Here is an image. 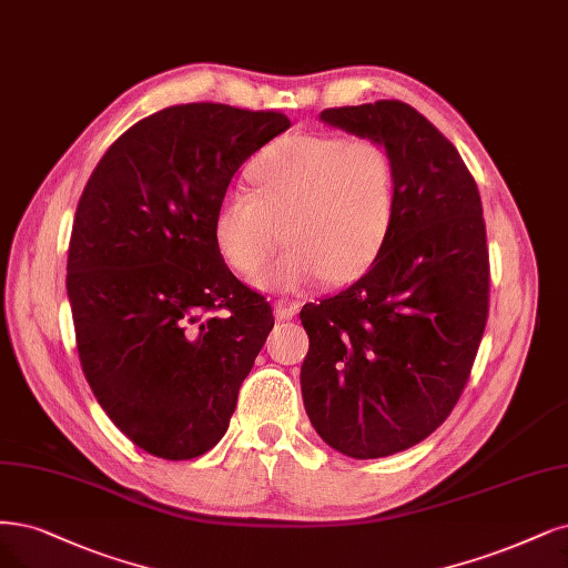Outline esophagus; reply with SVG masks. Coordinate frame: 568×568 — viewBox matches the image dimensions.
I'll return each mask as SVG.
<instances>
[{
  "instance_id": "1",
  "label": "esophagus",
  "mask_w": 568,
  "mask_h": 568,
  "mask_svg": "<svg viewBox=\"0 0 568 568\" xmlns=\"http://www.w3.org/2000/svg\"><path fill=\"white\" fill-rule=\"evenodd\" d=\"M298 310H301V303H296V301L280 298V301L275 303V315H277V320H291L293 315H296Z\"/></svg>"
}]
</instances>
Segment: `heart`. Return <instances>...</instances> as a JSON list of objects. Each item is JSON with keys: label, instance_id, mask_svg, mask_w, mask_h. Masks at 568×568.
<instances>
[{"label": "heart", "instance_id": "heart-1", "mask_svg": "<svg viewBox=\"0 0 568 568\" xmlns=\"http://www.w3.org/2000/svg\"><path fill=\"white\" fill-rule=\"evenodd\" d=\"M251 192L230 190L211 219L219 256L253 284L296 293L324 280L347 284L376 263L397 216V171L374 139L296 133L267 145L246 169Z\"/></svg>", "mask_w": 568, "mask_h": 568}]
</instances>
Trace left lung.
I'll use <instances>...</instances> for the list:
<instances>
[{
	"label": "left lung",
	"instance_id": "obj_1",
	"mask_svg": "<svg viewBox=\"0 0 568 568\" xmlns=\"http://www.w3.org/2000/svg\"><path fill=\"white\" fill-rule=\"evenodd\" d=\"M320 120L389 150L397 216L355 284L303 305V404L331 448L383 458L433 435L470 376L488 315L481 200L458 150L402 101L328 108Z\"/></svg>",
	"mask_w": 568,
	"mask_h": 568
}]
</instances>
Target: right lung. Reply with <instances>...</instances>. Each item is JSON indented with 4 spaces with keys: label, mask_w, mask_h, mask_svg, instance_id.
Listing matches in <instances>:
<instances>
[{
    "label": "right lung",
    "mask_w": 568,
    "mask_h": 568,
    "mask_svg": "<svg viewBox=\"0 0 568 568\" xmlns=\"http://www.w3.org/2000/svg\"><path fill=\"white\" fill-rule=\"evenodd\" d=\"M288 126L221 103L160 110L110 145L77 204L80 362L108 418L152 456L190 460L221 442L275 326L219 256L211 219L237 169Z\"/></svg>",
    "instance_id": "obj_1"
}]
</instances>
